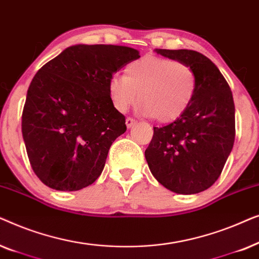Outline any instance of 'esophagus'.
Wrapping results in <instances>:
<instances>
[{
    "instance_id": "obj_1",
    "label": "esophagus",
    "mask_w": 259,
    "mask_h": 259,
    "mask_svg": "<svg viewBox=\"0 0 259 259\" xmlns=\"http://www.w3.org/2000/svg\"><path fill=\"white\" fill-rule=\"evenodd\" d=\"M137 121L134 119H132V118H127L126 119V126H127V128H131V127H132L134 123H136Z\"/></svg>"
}]
</instances>
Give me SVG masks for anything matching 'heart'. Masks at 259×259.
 Wrapping results in <instances>:
<instances>
[{
    "label": "heart",
    "mask_w": 259,
    "mask_h": 259,
    "mask_svg": "<svg viewBox=\"0 0 259 259\" xmlns=\"http://www.w3.org/2000/svg\"><path fill=\"white\" fill-rule=\"evenodd\" d=\"M194 92L196 76L189 66L158 56L136 60L126 67L125 76L115 74L108 81L116 111L126 113L139 98L141 114L161 122L179 118L192 102Z\"/></svg>",
    "instance_id": "b5f03b06"
}]
</instances>
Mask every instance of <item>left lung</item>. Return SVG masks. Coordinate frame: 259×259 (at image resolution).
<instances>
[{"instance_id": "obj_1", "label": "left lung", "mask_w": 259, "mask_h": 259, "mask_svg": "<svg viewBox=\"0 0 259 259\" xmlns=\"http://www.w3.org/2000/svg\"><path fill=\"white\" fill-rule=\"evenodd\" d=\"M157 54L189 66L196 92L176 121L153 127L145 158L155 179L179 194L207 190L219 178L235 143L232 92L218 67L189 49H154Z\"/></svg>"}]
</instances>
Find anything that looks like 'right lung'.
<instances>
[{"label": "right lung", "instance_id": "add662e5", "mask_svg": "<svg viewBox=\"0 0 259 259\" xmlns=\"http://www.w3.org/2000/svg\"><path fill=\"white\" fill-rule=\"evenodd\" d=\"M139 58V51L125 46L75 45L35 74L22 136L31 168L45 185L77 191L99 178L113 141L126 132L108 81Z\"/></svg>", "mask_w": 259, "mask_h": 259}]
</instances>
